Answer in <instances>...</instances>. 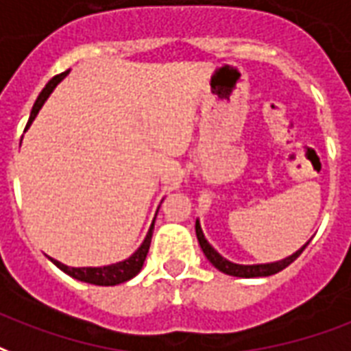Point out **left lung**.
Listing matches in <instances>:
<instances>
[{"label": "left lung", "mask_w": 351, "mask_h": 351, "mask_svg": "<svg viewBox=\"0 0 351 351\" xmlns=\"http://www.w3.org/2000/svg\"><path fill=\"white\" fill-rule=\"evenodd\" d=\"M195 232H197V240H199V245H201L202 253L204 256L212 262V266L217 268L219 271L227 275H232V277H243V279H253V277H268V275H275L279 274L281 269H285L287 266H290L292 262L298 258V256L303 253V249L307 247L308 241L300 247L295 253H292L290 256L287 258H282V261H277V262H268V264H236V262H230L227 261L225 256H221L217 251H215L212 245L208 243V240L204 238L202 234V228H201V223L199 219L195 221Z\"/></svg>", "instance_id": "left-lung-1"}]
</instances>
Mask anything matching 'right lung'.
Masks as SVG:
<instances>
[{
    "mask_svg": "<svg viewBox=\"0 0 351 351\" xmlns=\"http://www.w3.org/2000/svg\"><path fill=\"white\" fill-rule=\"evenodd\" d=\"M70 70L63 72V74H59V76L51 77L50 82L46 83V87L43 89V93L38 95L37 102L33 104V110H31L29 121H27V126L25 128H29L31 123L35 121V117L38 115V111L44 106V102L48 100V96L53 93L59 82H63V77L69 74ZM158 214V212H156ZM156 219V217H154ZM152 230H154V221L150 225L149 232L145 236V240L143 243L137 247V251L128 258H124L123 262H117V264H110V266H100V268H70L66 264H61L56 258H50L53 264H56L57 268L64 271L70 277H74L77 281L82 282H89V285H98V287H115V285H121V282H126L130 279H134L143 268V262L147 258V253H149L150 247V240H152Z\"/></svg>",
    "mask_w": 351,
    "mask_h": 351,
    "instance_id": "right-lung-1",
    "label": "right lung"
}]
</instances>
